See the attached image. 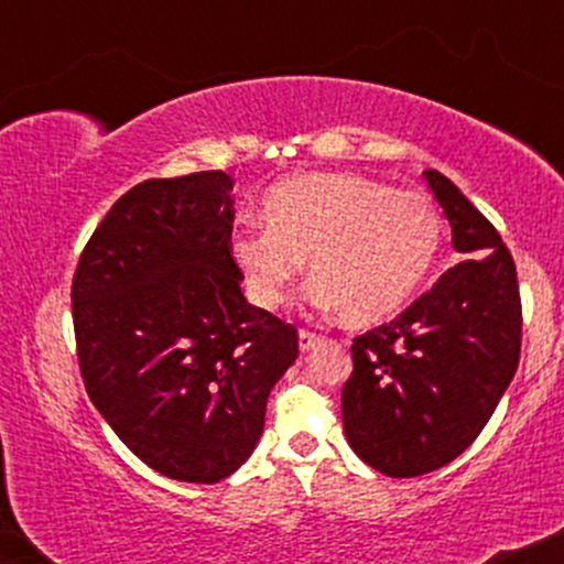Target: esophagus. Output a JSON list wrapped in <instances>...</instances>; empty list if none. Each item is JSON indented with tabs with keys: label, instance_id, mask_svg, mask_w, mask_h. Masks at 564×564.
Segmentation results:
<instances>
[{
	"label": "esophagus",
	"instance_id": "obj_1",
	"mask_svg": "<svg viewBox=\"0 0 564 564\" xmlns=\"http://www.w3.org/2000/svg\"><path fill=\"white\" fill-rule=\"evenodd\" d=\"M318 341H321L318 334H313V332H300V349H302V352H310V349L318 345Z\"/></svg>",
	"mask_w": 564,
	"mask_h": 564
}]
</instances>
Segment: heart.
Returning <instances> with one entry per match:
<instances>
[{
  "label": "heart",
  "instance_id": "b5f03b06",
  "mask_svg": "<svg viewBox=\"0 0 564 564\" xmlns=\"http://www.w3.org/2000/svg\"><path fill=\"white\" fill-rule=\"evenodd\" d=\"M264 230L236 232L230 254L260 307L289 302L304 260L307 300L349 326H379L416 300L437 268L445 225L422 193L358 172H300L264 193Z\"/></svg>",
  "mask_w": 564,
  "mask_h": 564
}]
</instances>
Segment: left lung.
<instances>
[{
    "label": "left lung",
    "mask_w": 564,
    "mask_h": 564,
    "mask_svg": "<svg viewBox=\"0 0 564 564\" xmlns=\"http://www.w3.org/2000/svg\"><path fill=\"white\" fill-rule=\"evenodd\" d=\"M424 177L464 260L398 318L352 341V377L341 390L349 448L390 477L426 475L462 456L520 364L509 249L445 174Z\"/></svg>",
    "instance_id": "obj_1"
}]
</instances>
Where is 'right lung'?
Here are the masks:
<instances>
[{
    "label": "right lung",
    "mask_w": 564,
    "mask_h": 564,
    "mask_svg": "<svg viewBox=\"0 0 564 564\" xmlns=\"http://www.w3.org/2000/svg\"><path fill=\"white\" fill-rule=\"evenodd\" d=\"M230 191L219 170L134 185L84 246L70 289L89 400L140 462L180 482L241 467L300 352L294 326L243 296Z\"/></svg>",
    "instance_id": "add662e5"
}]
</instances>
